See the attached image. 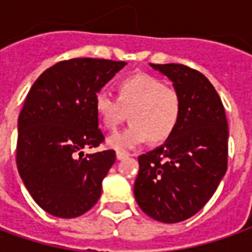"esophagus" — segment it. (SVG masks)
<instances>
[{
	"label": "esophagus",
	"mask_w": 252,
	"mask_h": 252,
	"mask_svg": "<svg viewBox=\"0 0 252 252\" xmlns=\"http://www.w3.org/2000/svg\"><path fill=\"white\" fill-rule=\"evenodd\" d=\"M128 157H129V154L121 153V151H117V153H116V158L119 159V160H121V159H124V158H128Z\"/></svg>",
	"instance_id": "34e87169"
}]
</instances>
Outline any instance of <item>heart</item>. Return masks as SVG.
<instances>
[{
	"instance_id": "heart-1",
	"label": "heart",
	"mask_w": 252,
	"mask_h": 252,
	"mask_svg": "<svg viewBox=\"0 0 252 252\" xmlns=\"http://www.w3.org/2000/svg\"><path fill=\"white\" fill-rule=\"evenodd\" d=\"M94 109L108 131H116L123 121L131 124L109 137L108 146L128 151L147 140L163 142L174 133L181 116V99L177 90L155 77L135 75L121 81L117 97L99 92L94 97Z\"/></svg>"
}]
</instances>
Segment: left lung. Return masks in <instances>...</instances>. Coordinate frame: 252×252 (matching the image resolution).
<instances>
[{
    "mask_svg": "<svg viewBox=\"0 0 252 252\" xmlns=\"http://www.w3.org/2000/svg\"><path fill=\"white\" fill-rule=\"evenodd\" d=\"M180 94L174 133L139 157L133 193L146 215L162 222L189 219L209 201L227 171L228 124L219 94L208 78L184 64H154Z\"/></svg>",
    "mask_w": 252,
    "mask_h": 252,
    "instance_id": "8db88e82",
    "label": "left lung"
}]
</instances>
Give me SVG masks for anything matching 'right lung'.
Returning <instances> with one entry per match:
<instances>
[{
    "label": "right lung",
    "mask_w": 252,
    "mask_h": 252,
    "mask_svg": "<svg viewBox=\"0 0 252 252\" xmlns=\"http://www.w3.org/2000/svg\"><path fill=\"white\" fill-rule=\"evenodd\" d=\"M126 64L93 58L63 61L47 68L25 98L17 169L36 204L52 216L78 217L98 201L116 154L85 155L83 148L104 142L94 97Z\"/></svg>",
    "instance_id": "add662e5"
}]
</instances>
